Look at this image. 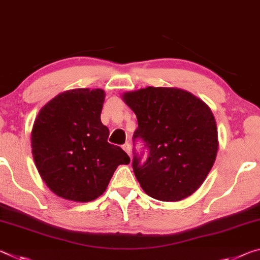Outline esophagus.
Listing matches in <instances>:
<instances>
[{
	"mask_svg": "<svg viewBox=\"0 0 260 260\" xmlns=\"http://www.w3.org/2000/svg\"><path fill=\"white\" fill-rule=\"evenodd\" d=\"M122 148H123V150H124L126 153H127V154H131V146H130V144L129 143H125L124 144V145H123L122 146Z\"/></svg>",
	"mask_w": 260,
	"mask_h": 260,
	"instance_id": "esophagus-1",
	"label": "esophagus"
}]
</instances>
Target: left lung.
Masks as SVG:
<instances>
[{
    "mask_svg": "<svg viewBox=\"0 0 260 260\" xmlns=\"http://www.w3.org/2000/svg\"><path fill=\"white\" fill-rule=\"evenodd\" d=\"M122 99L134 110L148 158H134L142 189L161 202L182 201L197 191L214 165L218 129L211 108L192 93L176 87L140 88Z\"/></svg>",
    "mask_w": 260,
    "mask_h": 260,
    "instance_id": "obj_1",
    "label": "left lung"
}]
</instances>
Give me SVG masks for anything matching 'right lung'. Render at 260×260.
I'll return each mask as SVG.
<instances>
[{
    "label": "right lung",
    "instance_id": "obj_1",
    "mask_svg": "<svg viewBox=\"0 0 260 260\" xmlns=\"http://www.w3.org/2000/svg\"><path fill=\"white\" fill-rule=\"evenodd\" d=\"M101 88L59 93L40 109L31 133L34 162L46 185L67 201L87 203L105 192L113 174L130 158L107 142L101 123Z\"/></svg>",
    "mask_w": 260,
    "mask_h": 260
}]
</instances>
